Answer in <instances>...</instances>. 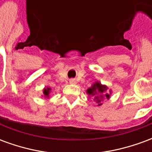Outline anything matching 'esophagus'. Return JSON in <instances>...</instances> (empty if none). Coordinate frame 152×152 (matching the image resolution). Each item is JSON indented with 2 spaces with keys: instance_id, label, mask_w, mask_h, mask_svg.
<instances>
[{
  "instance_id": "34e87169",
  "label": "esophagus",
  "mask_w": 152,
  "mask_h": 152,
  "mask_svg": "<svg viewBox=\"0 0 152 152\" xmlns=\"http://www.w3.org/2000/svg\"><path fill=\"white\" fill-rule=\"evenodd\" d=\"M69 82H70V84H76V80H75V79H70Z\"/></svg>"
}]
</instances>
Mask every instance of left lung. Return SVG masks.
<instances>
[{
	"label": "left lung",
	"instance_id": "8db88e82",
	"mask_svg": "<svg viewBox=\"0 0 152 152\" xmlns=\"http://www.w3.org/2000/svg\"><path fill=\"white\" fill-rule=\"evenodd\" d=\"M108 89L106 86H103L101 83L95 82L94 83L92 86L87 89V94L89 96V98L91 97L93 100L95 102V103L98 106H101L102 104V101L105 99H109L110 98V94H111V90L109 94H104L106 90Z\"/></svg>",
	"mask_w": 152,
	"mask_h": 152
}]
</instances>
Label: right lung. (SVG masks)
<instances>
[{"label":"right lung","instance_id":"1","mask_svg":"<svg viewBox=\"0 0 152 152\" xmlns=\"http://www.w3.org/2000/svg\"><path fill=\"white\" fill-rule=\"evenodd\" d=\"M50 90H51V89L49 88V87H46V88H45V89H43V94L45 98H46V97L47 98H49V94H50Z\"/></svg>","mask_w":152,"mask_h":152}]
</instances>
